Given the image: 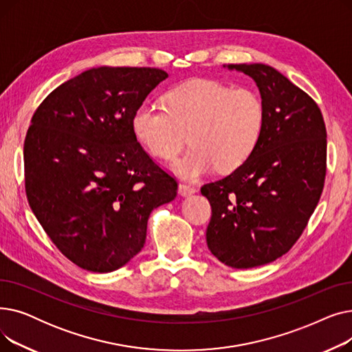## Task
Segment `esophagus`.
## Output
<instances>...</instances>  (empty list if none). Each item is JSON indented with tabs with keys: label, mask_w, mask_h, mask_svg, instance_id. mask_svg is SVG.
Masks as SVG:
<instances>
[{
	"label": "esophagus",
	"mask_w": 352,
	"mask_h": 352,
	"mask_svg": "<svg viewBox=\"0 0 352 352\" xmlns=\"http://www.w3.org/2000/svg\"><path fill=\"white\" fill-rule=\"evenodd\" d=\"M178 192L182 197H187V195H192L197 192V188L194 186H190V184H179L178 186Z\"/></svg>",
	"instance_id": "34e87169"
}]
</instances>
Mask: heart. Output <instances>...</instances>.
<instances>
[{"mask_svg":"<svg viewBox=\"0 0 352 352\" xmlns=\"http://www.w3.org/2000/svg\"><path fill=\"white\" fill-rule=\"evenodd\" d=\"M261 97L250 88L214 80H191L165 96V108L141 104L133 116L137 140L154 157L171 161L187 144L191 150L175 162L190 178L212 171L232 173L255 151L264 129Z\"/></svg>","mask_w":352,"mask_h":352,"instance_id":"heart-1","label":"heart"}]
</instances>
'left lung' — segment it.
Here are the masks:
<instances>
[{
  "label": "left lung",
  "instance_id": "obj_1",
  "mask_svg": "<svg viewBox=\"0 0 352 352\" xmlns=\"http://www.w3.org/2000/svg\"><path fill=\"white\" fill-rule=\"evenodd\" d=\"M251 77L264 102L260 141L248 161L201 187L212 215L208 250L232 268L275 261L297 243L327 173V129L307 92L265 64H228Z\"/></svg>",
  "mask_w": 352,
  "mask_h": 352
}]
</instances>
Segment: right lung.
<instances>
[{
    "label": "right lung",
    "mask_w": 352,
    "mask_h": 352,
    "mask_svg": "<svg viewBox=\"0 0 352 352\" xmlns=\"http://www.w3.org/2000/svg\"><path fill=\"white\" fill-rule=\"evenodd\" d=\"M168 74L150 67L81 72L36 108L24 142L28 204L69 261L92 272L125 265L144 247L154 208L177 181L133 131L134 111Z\"/></svg>",
    "instance_id": "add662e5"
}]
</instances>
